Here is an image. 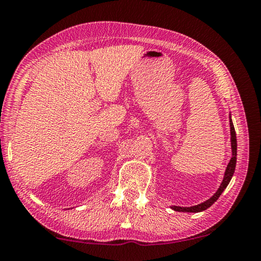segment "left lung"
Listing matches in <instances>:
<instances>
[{"label": "left lung", "instance_id": "8db88e82", "mask_svg": "<svg viewBox=\"0 0 261 261\" xmlns=\"http://www.w3.org/2000/svg\"><path fill=\"white\" fill-rule=\"evenodd\" d=\"M229 123H230V142H231V152L232 156L230 158V162L228 163L226 172H225V176H223V180L221 182L220 187L217 190V193L214 194L211 198L205 200L204 203H200L198 205H195V206H190V207H181V206H172V208L174 211L177 212H191V213H197V212H202L205 211V210L208 208L211 205L217 202V199L220 197V195L222 194V191L227 188L228 184H229L232 175H234L235 172V167H236V156H237V141H236V132L234 125H232V121L229 117Z\"/></svg>", "mask_w": 261, "mask_h": 261}]
</instances>
